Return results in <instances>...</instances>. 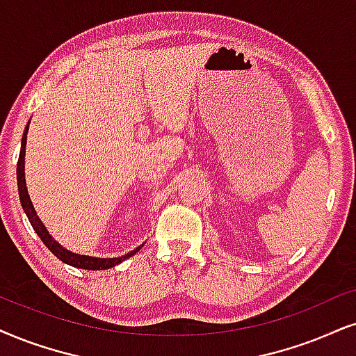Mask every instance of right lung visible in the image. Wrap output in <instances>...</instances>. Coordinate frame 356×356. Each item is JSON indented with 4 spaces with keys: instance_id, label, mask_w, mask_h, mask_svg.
Wrapping results in <instances>:
<instances>
[{
    "instance_id": "right-lung-1",
    "label": "right lung",
    "mask_w": 356,
    "mask_h": 356,
    "mask_svg": "<svg viewBox=\"0 0 356 356\" xmlns=\"http://www.w3.org/2000/svg\"><path fill=\"white\" fill-rule=\"evenodd\" d=\"M29 126V124H28ZM28 126H26L24 134H22V141H21V152H19V159H17V170H16V177H17V191H19V200L22 205V210L26 211L28 215L31 225H33L34 232L38 233L40 240H42L44 245L47 246L49 250L52 251L54 254L57 256L62 263L70 264L74 268H80V269H90V271H100V269H110L116 266V264L123 263L124 259L131 258L138 253L139 250L143 248L138 246L136 250L129 251L128 254L120 256V258H93V256H85V254H77V253H72V251L65 250L60 243H57L54 238L49 235L47 228L44 227V223L40 222V218L35 213L33 202L29 199V193H28V187H26V179H24V156H26V138H28Z\"/></svg>"
}]
</instances>
